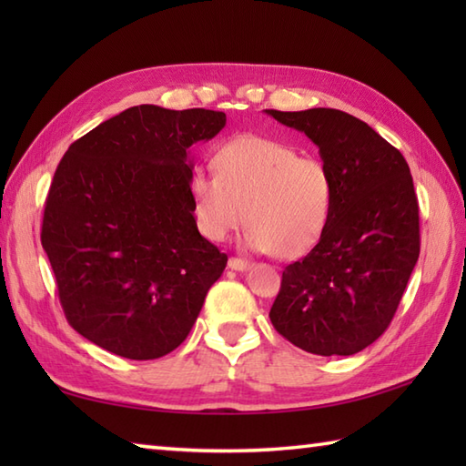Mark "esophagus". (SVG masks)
I'll return each instance as SVG.
<instances>
[{"label": "esophagus", "mask_w": 466, "mask_h": 466, "mask_svg": "<svg viewBox=\"0 0 466 466\" xmlns=\"http://www.w3.org/2000/svg\"><path fill=\"white\" fill-rule=\"evenodd\" d=\"M250 266V262L248 260H242V258H230L228 260V268H232V270H238V272H242V270H246Z\"/></svg>", "instance_id": "34e87169"}]
</instances>
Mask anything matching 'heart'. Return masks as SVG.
Here are the masks:
<instances>
[{
    "instance_id": "1",
    "label": "heart",
    "mask_w": 466,
    "mask_h": 466,
    "mask_svg": "<svg viewBox=\"0 0 466 466\" xmlns=\"http://www.w3.org/2000/svg\"><path fill=\"white\" fill-rule=\"evenodd\" d=\"M216 174L190 177L198 230L222 242L248 222L246 244L294 260L309 254L329 228L334 180L329 167L296 147L262 136H240L214 156Z\"/></svg>"
}]
</instances>
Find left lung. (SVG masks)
<instances>
[{
  "mask_svg": "<svg viewBox=\"0 0 466 466\" xmlns=\"http://www.w3.org/2000/svg\"><path fill=\"white\" fill-rule=\"evenodd\" d=\"M266 114L309 136L334 180L329 228L302 260L284 268L270 320L306 352L356 354L389 329L419 260V202L409 164L346 112Z\"/></svg>",
  "mask_w": 466,
  "mask_h": 466,
  "instance_id": "obj_1",
  "label": "left lung"
}]
</instances>
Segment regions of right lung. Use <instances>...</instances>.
Wrapping results in <instances>:
<instances>
[{"mask_svg":"<svg viewBox=\"0 0 466 466\" xmlns=\"http://www.w3.org/2000/svg\"><path fill=\"white\" fill-rule=\"evenodd\" d=\"M226 114L127 107L67 147L49 186L42 246L67 322L100 349L154 360L177 349L228 256L198 232L196 142Z\"/></svg>","mask_w":466,"mask_h":466,"instance_id":"add662e5","label":"right lung"}]
</instances>
